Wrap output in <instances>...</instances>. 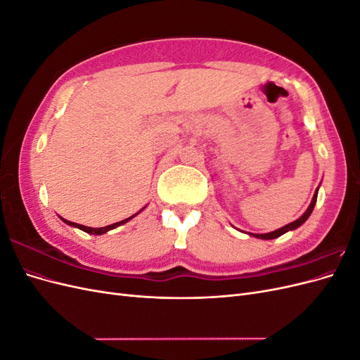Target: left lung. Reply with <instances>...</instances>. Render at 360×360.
I'll use <instances>...</instances> for the list:
<instances>
[{
    "label": "left lung",
    "instance_id": "8db88e82",
    "mask_svg": "<svg viewBox=\"0 0 360 360\" xmlns=\"http://www.w3.org/2000/svg\"><path fill=\"white\" fill-rule=\"evenodd\" d=\"M317 195H319V188H317V191H315L314 197H312V201H311L309 207L307 209V212H304V213L299 217V219H296L294 222H291V224H288V225H285V226H282V228H278V230H275V231L266 233V234H254V233H248V234L252 236V237H257V238H263V240H271V238H276V237H279V236H282V234H285V233H288V231L296 230V228H299L302 224L307 222V219L311 216V213H312V210H314V207H315V202H317ZM242 233H246V231H242Z\"/></svg>",
    "mask_w": 360,
    "mask_h": 360
}]
</instances>
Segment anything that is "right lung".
Instances as JSON below:
<instances>
[{"label":"right lung","mask_w":360,"mask_h":360,"mask_svg":"<svg viewBox=\"0 0 360 360\" xmlns=\"http://www.w3.org/2000/svg\"><path fill=\"white\" fill-rule=\"evenodd\" d=\"M144 209H141L138 213H141L143 212ZM138 213H135V214H132L130 217H126V219H123V221H120V222H115V224H112V225H106V226H102V228H91V226H85V225H81V224H75V222H70V221H66V219H63V217H60V219L63 221V222H66L68 225H70V226H75V228H79V230H82V231H85V233H89V234H94V236H101V234H105V233H108V231H111V230H114V228H117V226H120V225H123V224H126V222H129L130 219H132V217H135Z\"/></svg>","instance_id":"obj_1"}]
</instances>
